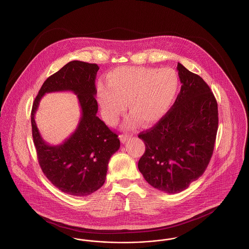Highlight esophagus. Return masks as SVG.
<instances>
[{
	"label": "esophagus",
	"instance_id": "34e87169",
	"mask_svg": "<svg viewBox=\"0 0 249 249\" xmlns=\"http://www.w3.org/2000/svg\"><path fill=\"white\" fill-rule=\"evenodd\" d=\"M131 137V135H129V134H121L120 135V139L122 142H125L127 140H129V138Z\"/></svg>",
	"mask_w": 249,
	"mask_h": 249
}]
</instances>
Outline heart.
<instances>
[{
	"label": "heart",
	"mask_w": 249,
	"mask_h": 249,
	"mask_svg": "<svg viewBox=\"0 0 249 249\" xmlns=\"http://www.w3.org/2000/svg\"><path fill=\"white\" fill-rule=\"evenodd\" d=\"M107 86L99 85L97 97L105 118L114 124L128 104L132 117L127 125L139 121L144 126L162 120L178 95L179 79L171 69L123 67L110 71Z\"/></svg>",
	"instance_id": "heart-1"
}]
</instances>
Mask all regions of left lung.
Returning <instances> with one entry per match:
<instances>
[{
    "mask_svg": "<svg viewBox=\"0 0 249 249\" xmlns=\"http://www.w3.org/2000/svg\"><path fill=\"white\" fill-rule=\"evenodd\" d=\"M180 91L154 127L141 132L145 152L138 162L154 188L177 194L189 187L209 165L219 125L216 98L200 76L177 66Z\"/></svg>",
    "mask_w": 249,
    "mask_h": 249,
    "instance_id": "left-lung-1",
    "label": "left lung"
}]
</instances>
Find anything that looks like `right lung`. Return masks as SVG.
<instances>
[{
    "mask_svg": "<svg viewBox=\"0 0 249 249\" xmlns=\"http://www.w3.org/2000/svg\"><path fill=\"white\" fill-rule=\"evenodd\" d=\"M98 70L96 64L68 63L44 81L31 110L32 137L41 170L56 188L74 196H87L103 186L110 158L120 146L118 134L96 116L95 78ZM65 90L77 94L82 117L70 139L59 146H50L40 136L35 113L45 93Z\"/></svg>",
    "mask_w": 249,
    "mask_h": 249,
    "instance_id": "right-lung-1",
    "label": "right lung"
}]
</instances>
